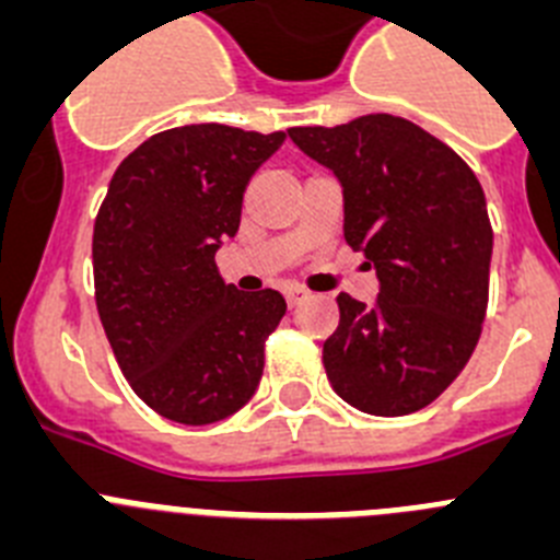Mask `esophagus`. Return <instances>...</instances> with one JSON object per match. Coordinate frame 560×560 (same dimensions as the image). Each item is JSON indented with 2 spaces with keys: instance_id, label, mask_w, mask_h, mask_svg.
Listing matches in <instances>:
<instances>
[{
  "instance_id": "1",
  "label": "esophagus",
  "mask_w": 560,
  "mask_h": 560,
  "mask_svg": "<svg viewBox=\"0 0 560 560\" xmlns=\"http://www.w3.org/2000/svg\"><path fill=\"white\" fill-rule=\"evenodd\" d=\"M306 299H310V292L301 290V287H290V290H287V304L290 306H299L301 301H306Z\"/></svg>"
}]
</instances>
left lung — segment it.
<instances>
[{"instance_id":"1","label":"left lung","mask_w":560,"mask_h":560,"mask_svg":"<svg viewBox=\"0 0 560 560\" xmlns=\"http://www.w3.org/2000/svg\"><path fill=\"white\" fill-rule=\"evenodd\" d=\"M342 186V236L376 270L371 306L337 295L324 365L340 399L407 416L457 380L480 340L493 231L486 195L452 148L390 114L290 128Z\"/></svg>"}]
</instances>
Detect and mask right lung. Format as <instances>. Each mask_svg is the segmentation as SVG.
I'll return each instance as SVG.
<instances>
[{
  "label": "right lung",
  "instance_id": "right-lung-1",
  "mask_svg": "<svg viewBox=\"0 0 560 560\" xmlns=\"http://www.w3.org/2000/svg\"><path fill=\"white\" fill-rule=\"evenodd\" d=\"M287 133L206 122L161 130L122 161L94 220L103 329L136 396L178 424H214L256 393L281 292H243L214 265L243 195Z\"/></svg>",
  "mask_w": 560,
  "mask_h": 560
}]
</instances>
